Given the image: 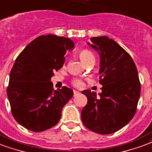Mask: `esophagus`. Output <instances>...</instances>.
Returning <instances> with one entry per match:
<instances>
[{"instance_id": "1", "label": "esophagus", "mask_w": 152, "mask_h": 152, "mask_svg": "<svg viewBox=\"0 0 152 152\" xmlns=\"http://www.w3.org/2000/svg\"><path fill=\"white\" fill-rule=\"evenodd\" d=\"M79 94H80V92H78L77 91H74V96H76V95Z\"/></svg>"}]
</instances>
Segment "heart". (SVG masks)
<instances>
[{
    "label": "heart",
    "mask_w": 152,
    "mask_h": 152,
    "mask_svg": "<svg viewBox=\"0 0 152 152\" xmlns=\"http://www.w3.org/2000/svg\"><path fill=\"white\" fill-rule=\"evenodd\" d=\"M79 58L83 61V62L85 65H87L90 62H94L95 61V58L94 53L91 52V50L85 49V50H81L79 52ZM72 85L75 86V87H82L83 86V82L79 78H73L71 80Z\"/></svg>",
    "instance_id": "b5f03b06"
}]
</instances>
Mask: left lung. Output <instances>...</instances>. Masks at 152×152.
<instances>
[{
  "label": "left lung",
  "instance_id": "1",
  "mask_svg": "<svg viewBox=\"0 0 152 152\" xmlns=\"http://www.w3.org/2000/svg\"><path fill=\"white\" fill-rule=\"evenodd\" d=\"M91 42L100 55L102 93L97 96L89 90L83 91L88 101L82 110V121L92 132L111 134L134 117L141 84L133 59L117 42L106 36L91 37Z\"/></svg>",
  "mask_w": 152,
  "mask_h": 152
}]
</instances>
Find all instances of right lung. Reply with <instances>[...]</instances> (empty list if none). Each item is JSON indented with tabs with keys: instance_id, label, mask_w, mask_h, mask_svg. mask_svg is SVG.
<instances>
[{
	"instance_id": "obj_1",
	"label": "right lung",
	"mask_w": 152,
	"mask_h": 152,
	"mask_svg": "<svg viewBox=\"0 0 152 152\" xmlns=\"http://www.w3.org/2000/svg\"><path fill=\"white\" fill-rule=\"evenodd\" d=\"M74 42L53 34L42 35L18 56L10 75L7 95L11 112L18 124L29 131L41 132L55 126L62 107L73 97L66 86L54 91L50 78L63 66Z\"/></svg>"
}]
</instances>
